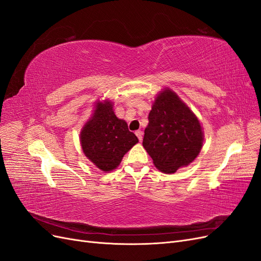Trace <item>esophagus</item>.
<instances>
[{
  "mask_svg": "<svg viewBox=\"0 0 261 261\" xmlns=\"http://www.w3.org/2000/svg\"><path fill=\"white\" fill-rule=\"evenodd\" d=\"M136 135H137V137H138L139 141L143 140V135H144V133H143V132H141V130H136Z\"/></svg>",
  "mask_w": 261,
  "mask_h": 261,
  "instance_id": "esophagus-1",
  "label": "esophagus"
}]
</instances>
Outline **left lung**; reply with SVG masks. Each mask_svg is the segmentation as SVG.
<instances>
[{
  "mask_svg": "<svg viewBox=\"0 0 261 261\" xmlns=\"http://www.w3.org/2000/svg\"><path fill=\"white\" fill-rule=\"evenodd\" d=\"M143 146L154 167L167 174L187 167L203 145L199 118L169 87L156 94L149 113Z\"/></svg>",
  "mask_w": 261,
  "mask_h": 261,
  "instance_id": "8db88e82",
  "label": "left lung"
}]
</instances>
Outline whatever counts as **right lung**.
<instances>
[{
	"instance_id": "obj_1",
	"label": "right lung",
	"mask_w": 261,
	"mask_h": 261,
	"mask_svg": "<svg viewBox=\"0 0 261 261\" xmlns=\"http://www.w3.org/2000/svg\"><path fill=\"white\" fill-rule=\"evenodd\" d=\"M113 106L110 99L94 101L91 115L80 134L84 154L103 172L116 169L125 153L138 143L126 121L115 115Z\"/></svg>"
}]
</instances>
